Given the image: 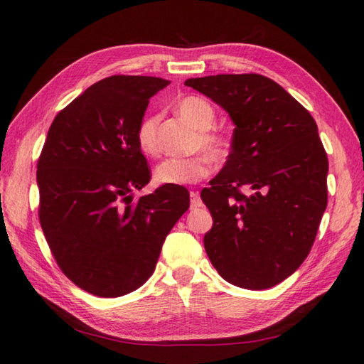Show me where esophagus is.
Instances as JSON below:
<instances>
[{
	"label": "esophagus",
	"instance_id": "esophagus-1",
	"mask_svg": "<svg viewBox=\"0 0 364 364\" xmlns=\"http://www.w3.org/2000/svg\"><path fill=\"white\" fill-rule=\"evenodd\" d=\"M202 206V198H200V194L197 191H192L191 192V208L194 210V208H200Z\"/></svg>",
	"mask_w": 364,
	"mask_h": 364
}]
</instances>
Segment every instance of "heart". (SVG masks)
Returning <instances> with one entry per match:
<instances>
[{
    "mask_svg": "<svg viewBox=\"0 0 364 364\" xmlns=\"http://www.w3.org/2000/svg\"><path fill=\"white\" fill-rule=\"evenodd\" d=\"M176 111L184 120L198 129L196 146L206 152L191 158H167L154 167L153 178L158 184L167 186H186L203 180L213 170L210 156L215 161L228 154V139L219 131L210 129L215 119L213 106L200 97H186L178 102ZM158 125L159 114H146L136 131L137 145L142 153L154 156L158 153Z\"/></svg>",
    "mask_w": 364,
    "mask_h": 364,
    "instance_id": "obj_1",
    "label": "heart"
}]
</instances>
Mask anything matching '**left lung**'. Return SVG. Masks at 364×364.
I'll use <instances>...</instances> for the list:
<instances>
[{
	"mask_svg": "<svg viewBox=\"0 0 364 364\" xmlns=\"http://www.w3.org/2000/svg\"><path fill=\"white\" fill-rule=\"evenodd\" d=\"M184 84L222 106L236 127L225 166L202 191L214 220L205 250L228 283L272 288L305 261L327 208L328 159L318 125L262 75L203 76Z\"/></svg>",
	"mask_w": 364,
	"mask_h": 364,
	"instance_id": "left-lung-1",
	"label": "left lung"
}]
</instances>
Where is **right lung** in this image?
Listing matches in <instances>:
<instances>
[{
    "label": "right lung",
    "mask_w": 364,
    "mask_h": 364,
    "mask_svg": "<svg viewBox=\"0 0 364 364\" xmlns=\"http://www.w3.org/2000/svg\"><path fill=\"white\" fill-rule=\"evenodd\" d=\"M167 80L114 75L53 120L37 162L38 220L60 270L98 297H120L151 277L166 236L188 211L189 192L150 181L136 131Z\"/></svg>",
    "instance_id": "right-lung-1"
}]
</instances>
